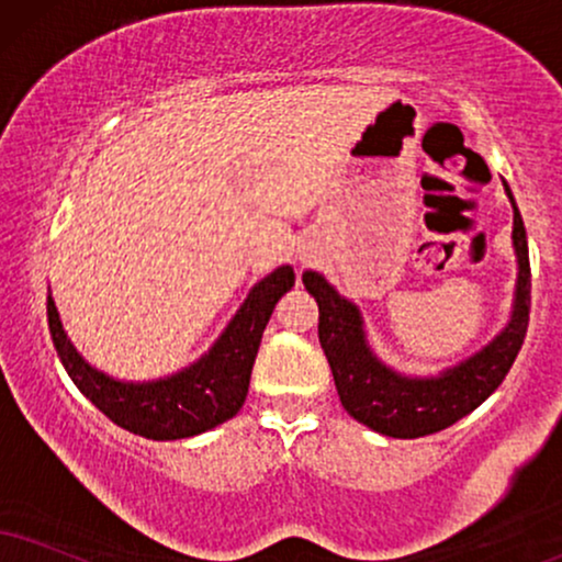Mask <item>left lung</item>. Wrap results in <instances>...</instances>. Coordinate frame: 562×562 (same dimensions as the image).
<instances>
[{
    "label": "left lung",
    "mask_w": 562,
    "mask_h": 562,
    "mask_svg": "<svg viewBox=\"0 0 562 562\" xmlns=\"http://www.w3.org/2000/svg\"><path fill=\"white\" fill-rule=\"evenodd\" d=\"M503 187L514 207L510 239L516 255V286L508 321L487 344L435 375H406L383 362L367 336L362 310L338 294L323 273H302L304 289L315 296L321 310L317 338L334 372L341 406L375 432L401 440L440 432L484 404L508 375L529 325L531 270L524 218L505 179Z\"/></svg>",
    "instance_id": "obj_1"
}]
</instances>
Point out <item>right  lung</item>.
Segmentation results:
<instances>
[{"label": "right lung", "mask_w": 562, "mask_h": 562, "mask_svg": "<svg viewBox=\"0 0 562 562\" xmlns=\"http://www.w3.org/2000/svg\"><path fill=\"white\" fill-rule=\"evenodd\" d=\"M294 286V268L279 266L249 289L205 355L182 370L150 380H122L88 362L69 341L59 310L46 296L52 341L67 375L114 425L148 440H182L224 425L247 398L249 375L258 357L262 330L276 302Z\"/></svg>", "instance_id": "1"}]
</instances>
